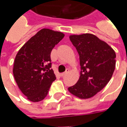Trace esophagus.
Here are the masks:
<instances>
[{
  "instance_id": "1",
  "label": "esophagus",
  "mask_w": 127,
  "mask_h": 127,
  "mask_svg": "<svg viewBox=\"0 0 127 127\" xmlns=\"http://www.w3.org/2000/svg\"><path fill=\"white\" fill-rule=\"evenodd\" d=\"M69 72V69H66V71L64 72V73H61V76H62V77H63V76H64L65 75L67 74V73H68Z\"/></svg>"
}]
</instances>
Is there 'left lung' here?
<instances>
[{
    "label": "left lung",
    "mask_w": 127,
    "mask_h": 127,
    "mask_svg": "<svg viewBox=\"0 0 127 127\" xmlns=\"http://www.w3.org/2000/svg\"><path fill=\"white\" fill-rule=\"evenodd\" d=\"M80 56V76L68 88L80 98L93 97L107 84L116 66V53L107 43L90 33L69 36Z\"/></svg>",
    "instance_id": "1"
}]
</instances>
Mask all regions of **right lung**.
<instances>
[{"label": "right lung", "instance_id": "obj_1", "mask_svg": "<svg viewBox=\"0 0 127 127\" xmlns=\"http://www.w3.org/2000/svg\"><path fill=\"white\" fill-rule=\"evenodd\" d=\"M64 36L61 32L41 29L18 51L13 73L18 87L29 101L39 102L47 96L56 78L51 69V52Z\"/></svg>", "mask_w": 127, "mask_h": 127}]
</instances>
